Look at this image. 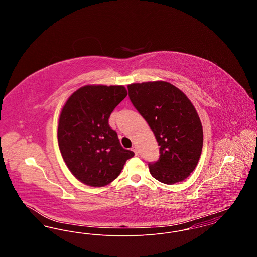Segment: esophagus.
I'll return each mask as SVG.
<instances>
[{"instance_id":"esophagus-1","label":"esophagus","mask_w":257,"mask_h":257,"mask_svg":"<svg viewBox=\"0 0 257 257\" xmlns=\"http://www.w3.org/2000/svg\"><path fill=\"white\" fill-rule=\"evenodd\" d=\"M132 150L134 151L135 154H136V155L138 154V148H137V147H136V146H134V147H132Z\"/></svg>"}]
</instances>
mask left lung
Returning a JSON list of instances; mask_svg holds the SVG:
<instances>
[{"mask_svg":"<svg viewBox=\"0 0 257 257\" xmlns=\"http://www.w3.org/2000/svg\"><path fill=\"white\" fill-rule=\"evenodd\" d=\"M129 98L160 146V158L148 164L151 175L168 185L181 182L196 169L203 130L196 108L179 88L164 81L128 86Z\"/></svg>","mask_w":257,"mask_h":257,"instance_id":"1","label":"left lung"}]
</instances>
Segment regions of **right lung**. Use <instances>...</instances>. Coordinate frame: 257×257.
Returning a JSON list of instances; mask_svg holds the SVG:
<instances>
[{"label": "right lung", "mask_w": 257, "mask_h": 257, "mask_svg": "<svg viewBox=\"0 0 257 257\" xmlns=\"http://www.w3.org/2000/svg\"><path fill=\"white\" fill-rule=\"evenodd\" d=\"M126 96L123 86L87 85L73 92L61 109L59 147L68 170L82 183L110 184L134 156L109 125L110 113Z\"/></svg>", "instance_id": "obj_1"}]
</instances>
